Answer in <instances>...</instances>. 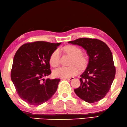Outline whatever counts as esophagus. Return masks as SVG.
I'll return each mask as SVG.
<instances>
[{
	"label": "esophagus",
	"mask_w": 127,
	"mask_h": 127,
	"mask_svg": "<svg viewBox=\"0 0 127 127\" xmlns=\"http://www.w3.org/2000/svg\"><path fill=\"white\" fill-rule=\"evenodd\" d=\"M65 79H68V80H73V79H74V77H70V78H65Z\"/></svg>",
	"instance_id": "1"
}]
</instances>
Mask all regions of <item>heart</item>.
<instances>
[{
    "label": "heart",
    "mask_w": 127,
    "mask_h": 127,
    "mask_svg": "<svg viewBox=\"0 0 127 127\" xmlns=\"http://www.w3.org/2000/svg\"><path fill=\"white\" fill-rule=\"evenodd\" d=\"M64 51L66 53L73 57L70 65L72 66L66 67L61 66L57 68L53 71V75L57 78H69L77 74L79 72V68H83L87 65V58L82 54V51L80 48L77 46L69 45L63 48ZM60 54L59 50L57 49L52 53L50 57L49 62L50 65L53 67H56L59 64ZM78 66L77 67V66Z\"/></svg>",
    "instance_id": "1"
}]
</instances>
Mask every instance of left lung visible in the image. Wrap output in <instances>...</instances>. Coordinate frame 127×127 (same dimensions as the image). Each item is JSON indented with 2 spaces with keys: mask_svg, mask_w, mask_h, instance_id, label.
I'll return each mask as SVG.
<instances>
[{
  "mask_svg": "<svg viewBox=\"0 0 127 127\" xmlns=\"http://www.w3.org/2000/svg\"><path fill=\"white\" fill-rule=\"evenodd\" d=\"M68 43L81 46L89 57L86 69L80 75V86L74 89L75 94L88 103L99 101L109 92L116 75L109 48L94 38H80Z\"/></svg>",
  "mask_w": 127,
  "mask_h": 127,
  "instance_id": "8db88e82",
  "label": "left lung"
}]
</instances>
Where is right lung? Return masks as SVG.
Listing matches in <instances>:
<instances>
[{
  "label": "right lung",
  "mask_w": 127,
  "mask_h": 127,
  "mask_svg": "<svg viewBox=\"0 0 127 127\" xmlns=\"http://www.w3.org/2000/svg\"><path fill=\"white\" fill-rule=\"evenodd\" d=\"M60 44L36 41L24 44L16 52L11 79L20 98L29 104L39 105L57 91L60 79L43 77L51 74L50 57Z\"/></svg>",
  "instance_id": "right-lung-1"
}]
</instances>
